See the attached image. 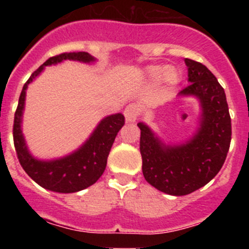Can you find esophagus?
Listing matches in <instances>:
<instances>
[{
    "mask_svg": "<svg viewBox=\"0 0 249 249\" xmlns=\"http://www.w3.org/2000/svg\"><path fill=\"white\" fill-rule=\"evenodd\" d=\"M125 119L127 123H135L139 117V109H137L136 105H129L126 108L124 109Z\"/></svg>",
    "mask_w": 249,
    "mask_h": 249,
    "instance_id": "esophagus-1",
    "label": "esophagus"
}]
</instances>
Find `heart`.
I'll return each instance as SVG.
<instances>
[{
    "label": "heart",
    "mask_w": 249,
    "mask_h": 249,
    "mask_svg": "<svg viewBox=\"0 0 249 249\" xmlns=\"http://www.w3.org/2000/svg\"><path fill=\"white\" fill-rule=\"evenodd\" d=\"M144 72L145 77L150 82H158L159 79H161L162 83L167 87H173V85L178 84L180 79L179 72L171 66L167 67L164 65H152V66H148L144 70Z\"/></svg>",
    "instance_id": "b5f03b06"
}]
</instances>
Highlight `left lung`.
<instances>
[{"label": "left lung", "instance_id": "left-lung-1", "mask_svg": "<svg viewBox=\"0 0 249 249\" xmlns=\"http://www.w3.org/2000/svg\"><path fill=\"white\" fill-rule=\"evenodd\" d=\"M184 62L190 84L178 95L199 100L201 113L195 134L179 144H166L147 124H137L143 176L150 185L173 196L190 194L213 179L224 164L231 141L224 89L205 65L190 59Z\"/></svg>", "mask_w": 249, "mask_h": 249}]
</instances>
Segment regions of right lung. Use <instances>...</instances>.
<instances>
[{
    "label": "right lung",
    "instance_id": "right-lung-1",
    "mask_svg": "<svg viewBox=\"0 0 249 249\" xmlns=\"http://www.w3.org/2000/svg\"><path fill=\"white\" fill-rule=\"evenodd\" d=\"M65 60H73L84 64H92L96 61L89 53H64L50 57L39 66L22 87L19 104L14 114L13 139L18 159L25 172L44 189L69 194L90 187L101 177L106 169L110 148L115 136L124 125L125 118L122 113L104 118L95 127L89 139L71 154L52 160L35 158L27 148L21 129L26 89L30 83L41 74L44 67L60 64Z\"/></svg>",
    "mask_w": 249,
    "mask_h": 249
}]
</instances>
